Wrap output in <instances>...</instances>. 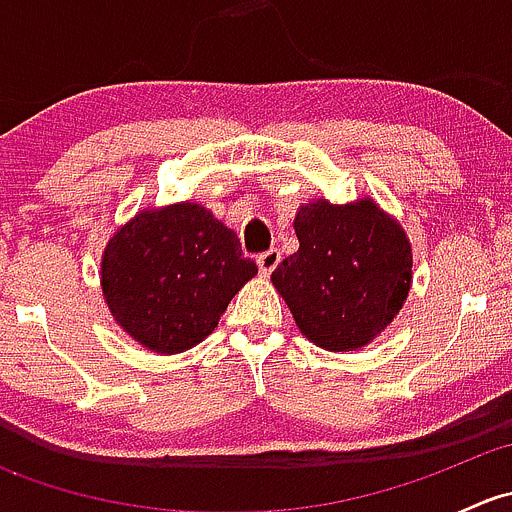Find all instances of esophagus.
Masks as SVG:
<instances>
[{
	"label": "esophagus",
	"mask_w": 512,
	"mask_h": 512,
	"mask_svg": "<svg viewBox=\"0 0 512 512\" xmlns=\"http://www.w3.org/2000/svg\"><path fill=\"white\" fill-rule=\"evenodd\" d=\"M280 260H282V255H280V250H277V247H272V250H267V252H262L260 257H257V265H260V272L262 275H272V270H275L277 265H280Z\"/></svg>",
	"instance_id": "obj_1"
}]
</instances>
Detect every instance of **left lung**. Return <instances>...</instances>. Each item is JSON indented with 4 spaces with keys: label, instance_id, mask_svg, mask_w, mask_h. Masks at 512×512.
I'll return each instance as SVG.
<instances>
[{
    "label": "left lung",
    "instance_id": "1",
    "mask_svg": "<svg viewBox=\"0 0 512 512\" xmlns=\"http://www.w3.org/2000/svg\"><path fill=\"white\" fill-rule=\"evenodd\" d=\"M299 250L272 272L299 332L327 352L374 342L404 307L414 277L406 230L376 200L314 198L294 215Z\"/></svg>",
    "mask_w": 512,
    "mask_h": 512
}]
</instances>
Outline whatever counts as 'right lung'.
<instances>
[{"label": "right lung", "mask_w": 512, "mask_h": 512, "mask_svg": "<svg viewBox=\"0 0 512 512\" xmlns=\"http://www.w3.org/2000/svg\"><path fill=\"white\" fill-rule=\"evenodd\" d=\"M255 275L235 232L193 200L143 208L108 237L101 255L111 317L156 354L203 342Z\"/></svg>", "instance_id": "right-lung-1"}]
</instances>
